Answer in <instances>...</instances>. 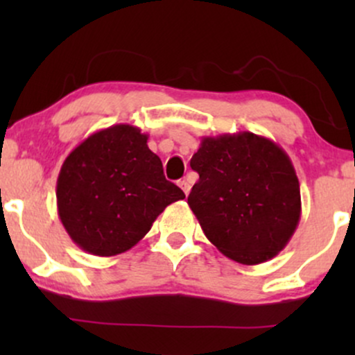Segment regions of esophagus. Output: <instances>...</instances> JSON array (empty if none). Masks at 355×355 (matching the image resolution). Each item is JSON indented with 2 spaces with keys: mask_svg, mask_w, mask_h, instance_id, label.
<instances>
[{
  "mask_svg": "<svg viewBox=\"0 0 355 355\" xmlns=\"http://www.w3.org/2000/svg\"><path fill=\"white\" fill-rule=\"evenodd\" d=\"M178 185H180V189L183 190V193H185V195L190 193V183H189V180H180V182H178Z\"/></svg>",
  "mask_w": 355,
  "mask_h": 355,
  "instance_id": "esophagus-1",
  "label": "esophagus"
}]
</instances>
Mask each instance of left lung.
Returning a JSON list of instances; mask_svg holds the SVG:
<instances>
[{"label": "left lung", "instance_id": "left-lung-1", "mask_svg": "<svg viewBox=\"0 0 355 355\" xmlns=\"http://www.w3.org/2000/svg\"><path fill=\"white\" fill-rule=\"evenodd\" d=\"M190 166L200 178L189 207L223 255L257 266L284 250L302 211L299 178L284 148L252 132L203 137Z\"/></svg>", "mask_w": 355, "mask_h": 355}]
</instances>
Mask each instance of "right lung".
Listing matches in <instances>:
<instances>
[{"label":"right lung","mask_w":355,"mask_h":355,"mask_svg":"<svg viewBox=\"0 0 355 355\" xmlns=\"http://www.w3.org/2000/svg\"><path fill=\"white\" fill-rule=\"evenodd\" d=\"M138 126L118 123L85 138L61 165L56 205L81 250L113 257L130 250L170 203L185 193L164 175Z\"/></svg>","instance_id":"right-lung-1"}]
</instances>
